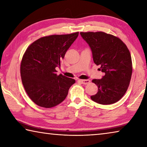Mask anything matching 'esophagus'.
<instances>
[{
    "instance_id": "1",
    "label": "esophagus",
    "mask_w": 147,
    "mask_h": 147,
    "mask_svg": "<svg viewBox=\"0 0 147 147\" xmlns=\"http://www.w3.org/2000/svg\"><path fill=\"white\" fill-rule=\"evenodd\" d=\"M79 82H81L82 84H85V85L90 83V80H88V79H87V80H79Z\"/></svg>"
}]
</instances>
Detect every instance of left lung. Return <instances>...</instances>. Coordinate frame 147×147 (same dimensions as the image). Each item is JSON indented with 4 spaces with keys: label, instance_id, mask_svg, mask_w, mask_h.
<instances>
[{
    "label": "left lung",
    "instance_id": "obj_1",
    "mask_svg": "<svg viewBox=\"0 0 147 147\" xmlns=\"http://www.w3.org/2000/svg\"><path fill=\"white\" fill-rule=\"evenodd\" d=\"M91 50L94 63L104 76L94 79L98 92L91 96L96 103L108 105L115 103L127 91L132 73L130 51L120 39L102 32H80Z\"/></svg>",
    "mask_w": 147,
    "mask_h": 147
}]
</instances>
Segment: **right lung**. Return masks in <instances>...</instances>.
Here are the masks:
<instances>
[{
    "label": "right lung",
    "mask_w": 147,
    "mask_h": 147,
    "mask_svg": "<svg viewBox=\"0 0 147 147\" xmlns=\"http://www.w3.org/2000/svg\"><path fill=\"white\" fill-rule=\"evenodd\" d=\"M78 36V32L52 35L34 41L24 53L21 63V76L24 89L39 106L51 108L65 99L75 80L61 74L56 67Z\"/></svg>",
    "instance_id": "obj_1"
}]
</instances>
